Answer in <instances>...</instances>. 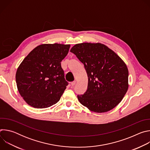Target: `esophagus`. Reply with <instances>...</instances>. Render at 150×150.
I'll use <instances>...</instances> for the list:
<instances>
[{
    "mask_svg": "<svg viewBox=\"0 0 150 150\" xmlns=\"http://www.w3.org/2000/svg\"><path fill=\"white\" fill-rule=\"evenodd\" d=\"M76 84V81H73V82H71V86H74V85Z\"/></svg>",
    "mask_w": 150,
    "mask_h": 150,
    "instance_id": "34e87169",
    "label": "esophagus"
}]
</instances>
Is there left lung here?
Returning a JSON list of instances; mask_svg holds the SVG:
<instances>
[{
    "label": "left lung",
    "instance_id": "1",
    "mask_svg": "<svg viewBox=\"0 0 150 150\" xmlns=\"http://www.w3.org/2000/svg\"><path fill=\"white\" fill-rule=\"evenodd\" d=\"M71 52L83 64L88 78L87 91L77 96L81 104L96 113L115 108L129 87V72L125 62L112 50L98 42L76 44Z\"/></svg>",
    "mask_w": 150,
    "mask_h": 150
}]
</instances>
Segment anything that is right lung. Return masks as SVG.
<instances>
[{
  "label": "right lung",
  "instance_id": "add662e5",
  "mask_svg": "<svg viewBox=\"0 0 150 150\" xmlns=\"http://www.w3.org/2000/svg\"><path fill=\"white\" fill-rule=\"evenodd\" d=\"M70 45L43 44L34 48L16 73L18 91L31 107L47 108L57 103L68 82L61 67Z\"/></svg>",
  "mask_w": 150,
  "mask_h": 150
}]
</instances>
